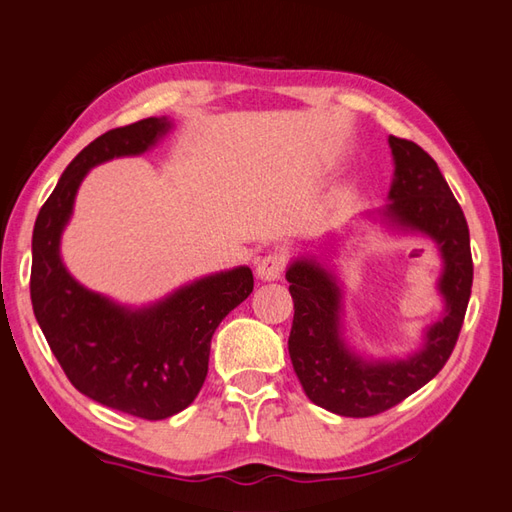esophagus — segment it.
Here are the masks:
<instances>
[{
    "mask_svg": "<svg viewBox=\"0 0 512 512\" xmlns=\"http://www.w3.org/2000/svg\"><path fill=\"white\" fill-rule=\"evenodd\" d=\"M284 266H286L284 255L273 253V255H266V257L259 259L255 273L262 282H275V280H280V277H282Z\"/></svg>",
    "mask_w": 512,
    "mask_h": 512,
    "instance_id": "1",
    "label": "esophagus"
}]
</instances>
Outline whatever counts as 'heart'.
Listing matches in <instances>:
<instances>
[{"label": "heart", "instance_id": "1", "mask_svg": "<svg viewBox=\"0 0 512 512\" xmlns=\"http://www.w3.org/2000/svg\"><path fill=\"white\" fill-rule=\"evenodd\" d=\"M351 194H353V185H351V183H345V185H342V188L338 190V197H340V199H349Z\"/></svg>", "mask_w": 512, "mask_h": 512}]
</instances>
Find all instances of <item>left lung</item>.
<instances>
[{"label":"left lung","mask_w":512,"mask_h":512,"mask_svg":"<svg viewBox=\"0 0 512 512\" xmlns=\"http://www.w3.org/2000/svg\"><path fill=\"white\" fill-rule=\"evenodd\" d=\"M394 179L387 203L362 212L389 235L430 239L441 257L436 293L443 311L405 356H371L347 338V293L331 255L345 235L329 232L318 253H297L286 268L293 297L288 356L309 401L333 414L362 418L389 410L439 374L457 345L472 288L470 232L439 165L405 138L389 136ZM349 230V226H347Z\"/></svg>","instance_id":"8db88e82"}]
</instances>
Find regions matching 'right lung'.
<instances>
[{
  "mask_svg": "<svg viewBox=\"0 0 512 512\" xmlns=\"http://www.w3.org/2000/svg\"><path fill=\"white\" fill-rule=\"evenodd\" d=\"M172 129L174 120L152 116L89 143L46 199L31 244L33 313L71 385L91 401L147 421L179 414L197 398L208 376L210 340L253 293V271L235 266L203 275L132 306L80 284L64 266L60 246L91 167L150 152Z\"/></svg>",
  "mask_w": 512,
  "mask_h": 512,
  "instance_id": "add662e5",
  "label": "right lung"
}]
</instances>
